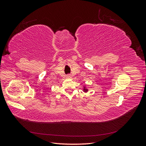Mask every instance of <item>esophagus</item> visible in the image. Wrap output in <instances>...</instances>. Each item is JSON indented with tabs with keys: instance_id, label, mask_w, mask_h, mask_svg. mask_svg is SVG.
Wrapping results in <instances>:
<instances>
[{
	"instance_id": "obj_1",
	"label": "esophagus",
	"mask_w": 146,
	"mask_h": 146,
	"mask_svg": "<svg viewBox=\"0 0 146 146\" xmlns=\"http://www.w3.org/2000/svg\"><path fill=\"white\" fill-rule=\"evenodd\" d=\"M67 77H68V78H70V75H69V74L67 75Z\"/></svg>"
}]
</instances>
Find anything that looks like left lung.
Returning a JSON list of instances; mask_svg holds the SVG:
<instances>
[{"label": "left lung", "mask_w": 146, "mask_h": 146, "mask_svg": "<svg viewBox=\"0 0 146 146\" xmlns=\"http://www.w3.org/2000/svg\"><path fill=\"white\" fill-rule=\"evenodd\" d=\"M85 90V91H87V90Z\"/></svg>", "instance_id": "8db88e82"}]
</instances>
